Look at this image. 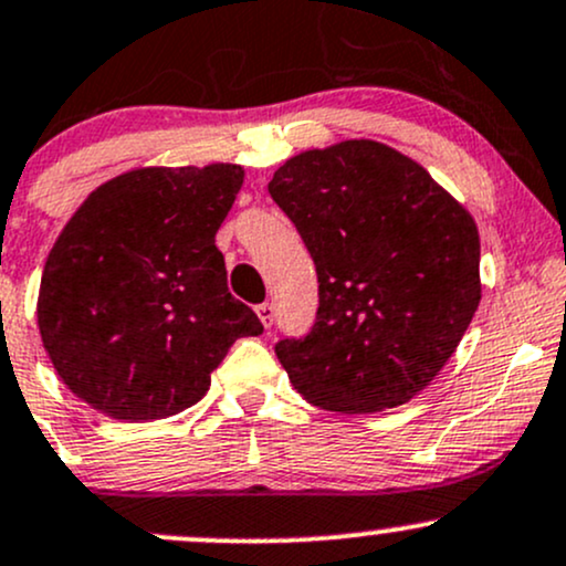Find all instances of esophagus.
I'll return each mask as SVG.
<instances>
[{
	"label": "esophagus",
	"instance_id": "34e87169",
	"mask_svg": "<svg viewBox=\"0 0 566 566\" xmlns=\"http://www.w3.org/2000/svg\"><path fill=\"white\" fill-rule=\"evenodd\" d=\"M254 312H258L260 322H263V327H265V331H269V327L273 325V306H271V303H260V306L254 308Z\"/></svg>",
	"mask_w": 566,
	"mask_h": 566
}]
</instances>
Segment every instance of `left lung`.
Segmentation results:
<instances>
[{
    "label": "left lung",
    "instance_id": "8db88e82",
    "mask_svg": "<svg viewBox=\"0 0 566 566\" xmlns=\"http://www.w3.org/2000/svg\"><path fill=\"white\" fill-rule=\"evenodd\" d=\"M269 192L319 282L312 333L276 344L303 400L374 413L430 387L481 303L473 214L424 166L374 139L293 155Z\"/></svg>",
    "mask_w": 566,
    "mask_h": 566
}]
</instances>
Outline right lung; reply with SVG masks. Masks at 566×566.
Wrapping results in <instances>:
<instances>
[{
    "mask_svg": "<svg viewBox=\"0 0 566 566\" xmlns=\"http://www.w3.org/2000/svg\"><path fill=\"white\" fill-rule=\"evenodd\" d=\"M244 185L239 164L142 166L88 192L55 239L36 327L55 374L120 421L182 413L263 325L228 293L214 235Z\"/></svg>",
    "mask_w": 566,
    "mask_h": 566,
    "instance_id": "obj_1",
    "label": "right lung"
}]
</instances>
